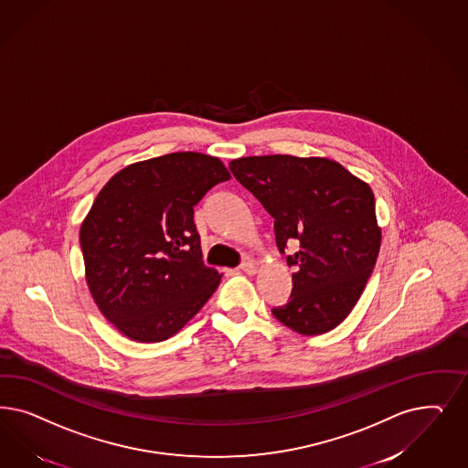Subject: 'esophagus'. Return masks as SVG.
Returning <instances> with one entry per match:
<instances>
[{"instance_id":"obj_1","label":"esophagus","mask_w":468,"mask_h":468,"mask_svg":"<svg viewBox=\"0 0 468 468\" xmlns=\"http://www.w3.org/2000/svg\"><path fill=\"white\" fill-rule=\"evenodd\" d=\"M241 271L253 275V273H257V265H255L253 260H246V261L241 263Z\"/></svg>"}]
</instances>
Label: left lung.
<instances>
[{"label":"left lung","mask_w":468,"mask_h":468,"mask_svg":"<svg viewBox=\"0 0 468 468\" xmlns=\"http://www.w3.org/2000/svg\"><path fill=\"white\" fill-rule=\"evenodd\" d=\"M234 177L273 217L277 248L294 267L289 302L273 317L303 335L337 327L360 300L376 267L380 229L368 184L329 158L246 156Z\"/></svg>","instance_id":"left-lung-1"}]
</instances>
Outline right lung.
Instances as JSON below:
<instances>
[{
    "instance_id": "add662e5",
    "label": "right lung",
    "mask_w": 468,
    "mask_h": 468,
    "mask_svg": "<svg viewBox=\"0 0 468 468\" xmlns=\"http://www.w3.org/2000/svg\"><path fill=\"white\" fill-rule=\"evenodd\" d=\"M224 164L182 151L115 174L80 226L90 294L119 331L139 343L165 341L197 315L220 284L203 263L195 207Z\"/></svg>"
}]
</instances>
